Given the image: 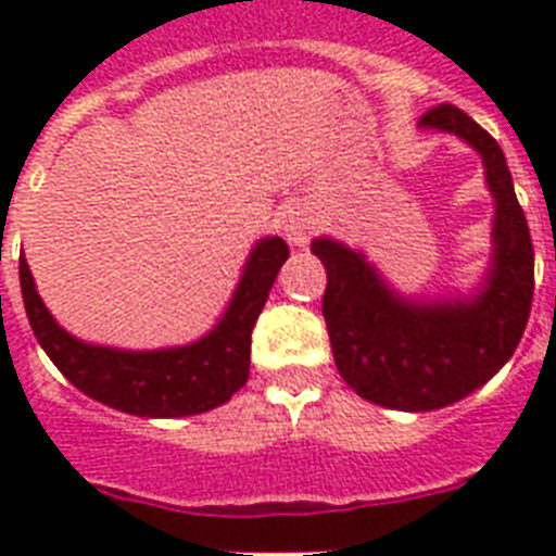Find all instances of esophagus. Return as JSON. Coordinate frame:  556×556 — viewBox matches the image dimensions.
<instances>
[{
  "instance_id": "34e87169",
  "label": "esophagus",
  "mask_w": 556,
  "mask_h": 556,
  "mask_svg": "<svg viewBox=\"0 0 556 556\" xmlns=\"http://www.w3.org/2000/svg\"><path fill=\"white\" fill-rule=\"evenodd\" d=\"M282 227H286L288 242L305 244V242H308V236H312V230H314V222L308 216H303V213H291V216H286Z\"/></svg>"
}]
</instances>
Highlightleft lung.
Segmentation results:
<instances>
[{"instance_id": "left-lung-1", "label": "left lung", "mask_w": 556, "mask_h": 556, "mask_svg": "<svg viewBox=\"0 0 556 556\" xmlns=\"http://www.w3.org/2000/svg\"><path fill=\"white\" fill-rule=\"evenodd\" d=\"M421 126L458 135L484 161L496 199L493 260L482 291L467 300L415 303L397 296L366 262L334 239H314L326 268L323 317L340 378L371 404L427 413L456 404L517 352L534 300V244L500 143L453 103Z\"/></svg>"}]
</instances>
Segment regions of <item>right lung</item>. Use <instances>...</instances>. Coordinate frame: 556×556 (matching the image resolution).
<instances>
[{
  "label": "right lung",
  "instance_id": "obj_1",
  "mask_svg": "<svg viewBox=\"0 0 556 556\" xmlns=\"http://www.w3.org/2000/svg\"><path fill=\"white\" fill-rule=\"evenodd\" d=\"M286 260L288 244L279 236L262 239L218 326L190 346L159 352H124L72 338L39 300L25 260L20 262L22 303L39 346L80 392L141 418H181L207 413L244 387L251 371V331Z\"/></svg>",
  "mask_w": 556,
  "mask_h": 556
}]
</instances>
